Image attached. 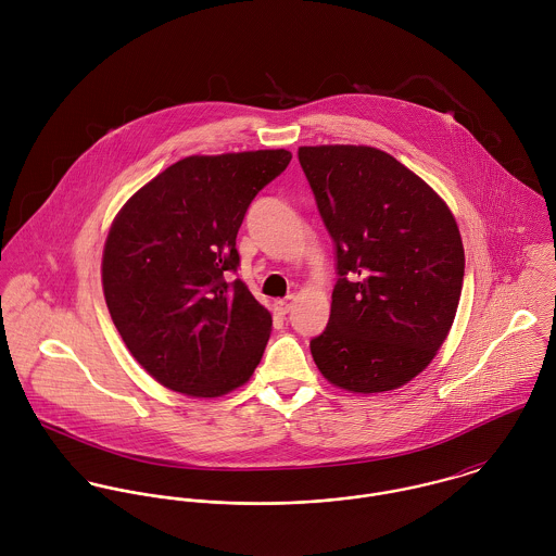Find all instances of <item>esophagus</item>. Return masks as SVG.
I'll return each instance as SVG.
<instances>
[{
  "label": "esophagus",
  "mask_w": 556,
  "mask_h": 556,
  "mask_svg": "<svg viewBox=\"0 0 556 556\" xmlns=\"http://www.w3.org/2000/svg\"><path fill=\"white\" fill-rule=\"evenodd\" d=\"M295 300H298L295 295H289L287 300H278V302H276V311H278L280 315H289L291 308H293V304H295Z\"/></svg>",
  "instance_id": "esophagus-1"
}]
</instances>
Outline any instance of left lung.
<instances>
[{
    "label": "left lung",
    "instance_id": "left-lung-1",
    "mask_svg": "<svg viewBox=\"0 0 556 556\" xmlns=\"http://www.w3.org/2000/svg\"><path fill=\"white\" fill-rule=\"evenodd\" d=\"M300 164L336 245L320 375L353 394L417 377L456 317L465 248L445 201L394 156L368 146L300 148Z\"/></svg>",
    "mask_w": 556,
    "mask_h": 556
}]
</instances>
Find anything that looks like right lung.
Returning a JSON list of instances; mask_svg holds the SVG:
<instances>
[{
	"label": "right lung",
	"mask_w": 556,
	"mask_h": 556,
	"mask_svg": "<svg viewBox=\"0 0 556 556\" xmlns=\"http://www.w3.org/2000/svg\"><path fill=\"white\" fill-rule=\"evenodd\" d=\"M287 150L188 156L135 192L102 254V289L132 357L164 388L216 397L258 366L271 315L238 271L239 227Z\"/></svg>",
	"instance_id": "right-lung-1"
}]
</instances>
